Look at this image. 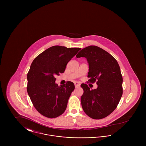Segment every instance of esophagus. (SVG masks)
<instances>
[{"instance_id": "34e87169", "label": "esophagus", "mask_w": 146, "mask_h": 146, "mask_svg": "<svg viewBox=\"0 0 146 146\" xmlns=\"http://www.w3.org/2000/svg\"><path fill=\"white\" fill-rule=\"evenodd\" d=\"M74 85H75V86L77 88V87H79L80 86V84L79 83V82H75L74 83Z\"/></svg>"}]
</instances>
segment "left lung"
I'll list each match as a JSON object with an SVG mask.
<instances>
[{"mask_svg":"<svg viewBox=\"0 0 146 146\" xmlns=\"http://www.w3.org/2000/svg\"><path fill=\"white\" fill-rule=\"evenodd\" d=\"M76 57H85L89 64V82L97 81V88L90 90L81 84L84 93L81 104L90 118L100 119L110 115L117 108L123 94V77L117 60L108 52L91 45L81 50Z\"/></svg>","mask_w":146,"mask_h":146,"instance_id":"obj_1","label":"left lung"}]
</instances>
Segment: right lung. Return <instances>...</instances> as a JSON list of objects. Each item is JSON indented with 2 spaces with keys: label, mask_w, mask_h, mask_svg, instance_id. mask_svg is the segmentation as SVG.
<instances>
[{
  "label": "right lung",
  "mask_w": 146,
  "mask_h": 146,
  "mask_svg": "<svg viewBox=\"0 0 146 146\" xmlns=\"http://www.w3.org/2000/svg\"><path fill=\"white\" fill-rule=\"evenodd\" d=\"M80 49L53 46L37 56L32 63L27 74V90L35 109L42 115L56 118L65 111L74 84L67 82L59 86L55 76L64 72L67 64Z\"/></svg>",
  "instance_id": "right-lung-1"
}]
</instances>
